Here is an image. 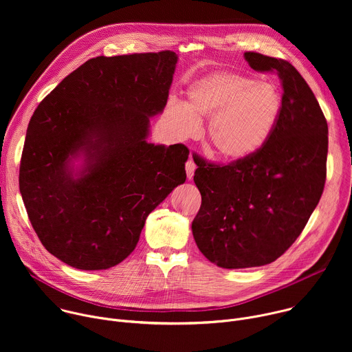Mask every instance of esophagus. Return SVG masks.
<instances>
[{
    "mask_svg": "<svg viewBox=\"0 0 352 352\" xmlns=\"http://www.w3.org/2000/svg\"><path fill=\"white\" fill-rule=\"evenodd\" d=\"M185 170H186L188 178H192V177H193V173H195V170H196V164H195V162H193L192 157L188 159V162L185 163Z\"/></svg>",
    "mask_w": 352,
    "mask_h": 352,
    "instance_id": "esophagus-1",
    "label": "esophagus"
}]
</instances>
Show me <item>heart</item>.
<instances>
[{
	"instance_id": "b5f03b06",
	"label": "heart",
	"mask_w": 352,
	"mask_h": 352,
	"mask_svg": "<svg viewBox=\"0 0 352 352\" xmlns=\"http://www.w3.org/2000/svg\"><path fill=\"white\" fill-rule=\"evenodd\" d=\"M281 110V97L267 82L217 72L186 89V103L171 100L166 116L181 136L197 133L199 121L209 120L208 143L227 162L255 155L269 140Z\"/></svg>"
}]
</instances>
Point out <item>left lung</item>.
<instances>
[{
    "mask_svg": "<svg viewBox=\"0 0 352 352\" xmlns=\"http://www.w3.org/2000/svg\"><path fill=\"white\" fill-rule=\"evenodd\" d=\"M258 72L277 74L281 110L255 155L219 164L193 157L202 205L192 221L195 242L224 269L274 262L295 242L318 206L326 182L327 121L307 80L288 61L246 52Z\"/></svg>",
    "mask_w": 352,
    "mask_h": 352,
    "instance_id": "left-lung-1",
    "label": "left lung"
}]
</instances>
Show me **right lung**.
I'll use <instances>...</instances> for the list:
<instances>
[{"label": "right lung", "mask_w": 352, "mask_h": 352, "mask_svg": "<svg viewBox=\"0 0 352 352\" xmlns=\"http://www.w3.org/2000/svg\"><path fill=\"white\" fill-rule=\"evenodd\" d=\"M174 52L96 57L64 78L34 110L19 189L43 246L80 270H104L135 249L146 217L186 179L189 148L147 143L163 111ZM85 151L74 179L67 162Z\"/></svg>", "instance_id": "add662e5"}]
</instances>
